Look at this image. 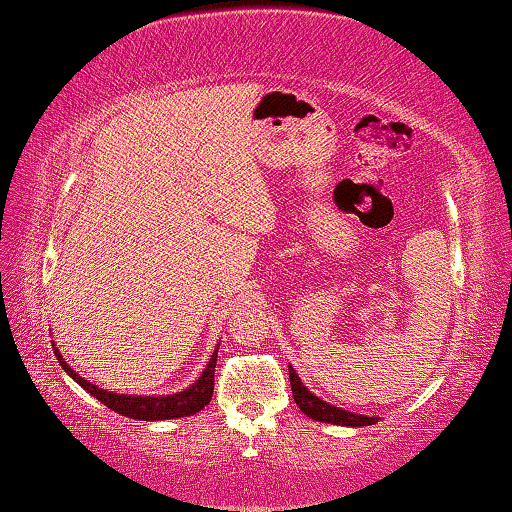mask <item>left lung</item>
<instances>
[{"label": "left lung", "instance_id": "left-lung-1", "mask_svg": "<svg viewBox=\"0 0 512 512\" xmlns=\"http://www.w3.org/2000/svg\"><path fill=\"white\" fill-rule=\"evenodd\" d=\"M290 384H292V396L294 402H297V407L312 420H319V423H330V425H342V427H364V425H375L380 418H373V416H362V414H355V411H346V409H339L335 405H330V402L317 398L315 393L308 391L303 387V382L299 380L297 371L290 366Z\"/></svg>", "mask_w": 512, "mask_h": 512}]
</instances>
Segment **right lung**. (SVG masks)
Listing matches in <instances>:
<instances>
[{"instance_id": "add662e5", "label": "right lung", "mask_w": 512, "mask_h": 512, "mask_svg": "<svg viewBox=\"0 0 512 512\" xmlns=\"http://www.w3.org/2000/svg\"><path fill=\"white\" fill-rule=\"evenodd\" d=\"M51 346L62 369L71 375V380H76L80 387H83L87 393H92L96 400H101L105 407H110L112 411H116V414H121L125 418L170 420V418L193 416L209 405L213 396V375H215V362H218V351H213L211 360L204 366L200 378H197L191 387H186L184 391H177L173 396H125V393L105 391L101 387H96V384L87 382L85 378H80V375L71 369L65 360H62L56 344L51 342Z\"/></svg>"}]
</instances>
